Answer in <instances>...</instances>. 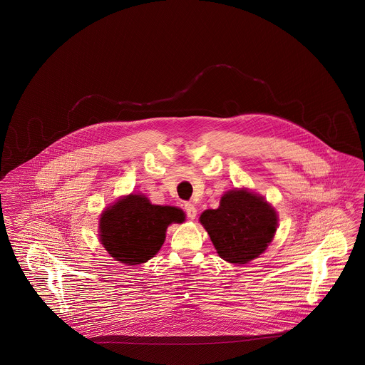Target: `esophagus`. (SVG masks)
<instances>
[{
    "label": "esophagus",
    "instance_id": "esophagus-1",
    "mask_svg": "<svg viewBox=\"0 0 365 365\" xmlns=\"http://www.w3.org/2000/svg\"><path fill=\"white\" fill-rule=\"evenodd\" d=\"M185 211L190 219H195L197 211H196L195 205L192 203H185Z\"/></svg>",
    "mask_w": 365,
    "mask_h": 365
}]
</instances>
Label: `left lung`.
Masks as SVG:
<instances>
[{
    "mask_svg": "<svg viewBox=\"0 0 365 365\" xmlns=\"http://www.w3.org/2000/svg\"><path fill=\"white\" fill-rule=\"evenodd\" d=\"M199 222L217 255L231 264H247L265 252L276 235V210L247 188L231 190L216 210H205Z\"/></svg>",
    "mask_w": 365,
    "mask_h": 365,
    "instance_id": "left-lung-1",
    "label": "left lung"
}]
</instances>
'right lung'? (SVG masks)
I'll return each instance as SVG.
<instances>
[{"instance_id":"right-lung-1","label":"right lung","mask_w":365,"mask_h":365,"mask_svg":"<svg viewBox=\"0 0 365 365\" xmlns=\"http://www.w3.org/2000/svg\"><path fill=\"white\" fill-rule=\"evenodd\" d=\"M185 219V212L177 207L151 205L146 196L130 194L101 214L98 236L116 261L138 265L158 253L170 224Z\"/></svg>"}]
</instances>
